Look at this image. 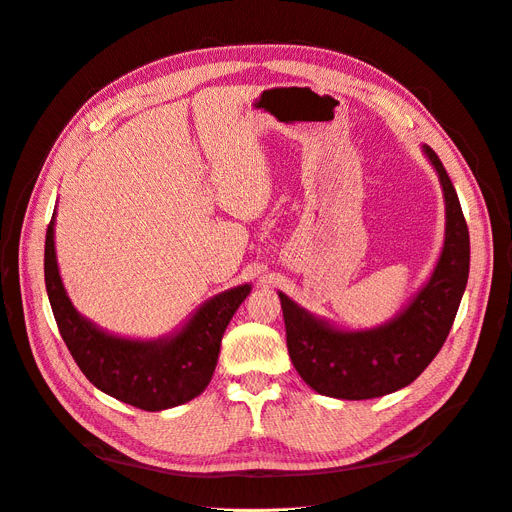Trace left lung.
Instances as JSON below:
<instances>
[{
	"label": "left lung",
	"mask_w": 512,
	"mask_h": 512,
	"mask_svg": "<svg viewBox=\"0 0 512 512\" xmlns=\"http://www.w3.org/2000/svg\"><path fill=\"white\" fill-rule=\"evenodd\" d=\"M423 153L442 185L444 245L427 284L395 318L374 329H339L277 292L290 361L320 395L374 399L404 389L423 374L453 327L468 284L470 235L457 192L436 151L423 145Z\"/></svg>",
	"instance_id": "1"
}]
</instances>
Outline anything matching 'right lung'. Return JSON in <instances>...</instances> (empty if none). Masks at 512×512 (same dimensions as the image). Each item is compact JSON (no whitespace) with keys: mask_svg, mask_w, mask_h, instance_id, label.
Listing matches in <instances>:
<instances>
[{"mask_svg":"<svg viewBox=\"0 0 512 512\" xmlns=\"http://www.w3.org/2000/svg\"><path fill=\"white\" fill-rule=\"evenodd\" d=\"M44 284L61 337L87 380L123 404L160 412L207 389L224 331L252 286L241 284L200 305L175 333L130 339L108 333L76 312L61 282L55 254V213L46 228Z\"/></svg>","mask_w":512,"mask_h":512,"instance_id":"1","label":"right lung"}]
</instances>
